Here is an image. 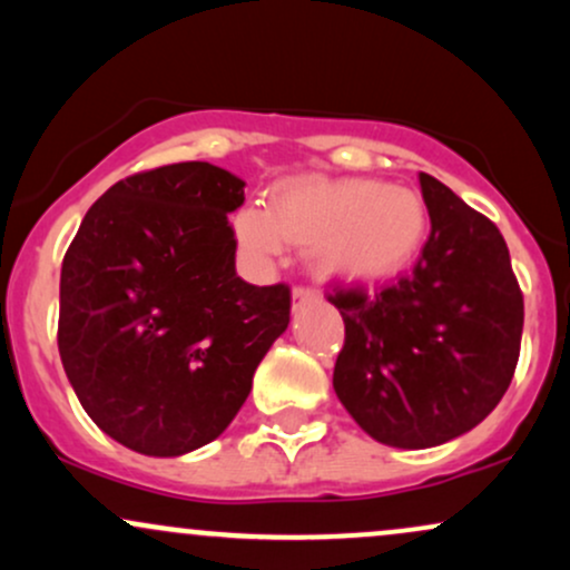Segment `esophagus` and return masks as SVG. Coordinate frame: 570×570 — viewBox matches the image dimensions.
Segmentation results:
<instances>
[{
	"instance_id": "1",
	"label": "esophagus",
	"mask_w": 570,
	"mask_h": 570,
	"mask_svg": "<svg viewBox=\"0 0 570 570\" xmlns=\"http://www.w3.org/2000/svg\"><path fill=\"white\" fill-rule=\"evenodd\" d=\"M316 297H318V292L311 289V286H294L292 289L294 305H303V303H307V299H316Z\"/></svg>"
}]
</instances>
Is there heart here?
I'll return each mask as SVG.
<instances>
[{"label":"heart","instance_id":"b5f03b06","mask_svg":"<svg viewBox=\"0 0 570 570\" xmlns=\"http://www.w3.org/2000/svg\"><path fill=\"white\" fill-rule=\"evenodd\" d=\"M233 233L259 267L276 263L292 240L311 246V263L324 276L372 281L394 276L415 259L429 235V208L402 185L305 179L281 187L271 208H240Z\"/></svg>","mask_w":570,"mask_h":570}]
</instances>
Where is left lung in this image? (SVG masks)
Instances as JSON below:
<instances>
[{
	"label": "left lung",
	"instance_id": "8db88e82",
	"mask_svg": "<svg viewBox=\"0 0 570 570\" xmlns=\"http://www.w3.org/2000/svg\"><path fill=\"white\" fill-rule=\"evenodd\" d=\"M431 235L407 276L377 292L335 286L345 322L332 385L372 440L423 450L472 431L512 383L522 292L485 214L421 174Z\"/></svg>",
	"mask_w": 570,
	"mask_h": 570
}]
</instances>
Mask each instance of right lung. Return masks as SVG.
<instances>
[{
    "label": "right lung",
    "instance_id": "1",
    "mask_svg": "<svg viewBox=\"0 0 570 570\" xmlns=\"http://www.w3.org/2000/svg\"><path fill=\"white\" fill-rule=\"evenodd\" d=\"M244 187L200 160L126 176L63 254V370L90 421L136 453L171 458L217 440L289 324V286L235 273L227 214Z\"/></svg>",
    "mask_w": 570,
    "mask_h": 570
}]
</instances>
